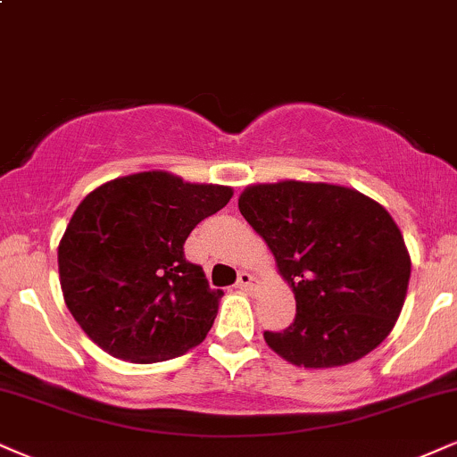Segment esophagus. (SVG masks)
<instances>
[{"label": "esophagus", "mask_w": 457, "mask_h": 457, "mask_svg": "<svg viewBox=\"0 0 457 457\" xmlns=\"http://www.w3.org/2000/svg\"><path fill=\"white\" fill-rule=\"evenodd\" d=\"M236 287L249 291L253 287V277H251V274L249 272H240L238 274V281H236Z\"/></svg>", "instance_id": "34e87169"}]
</instances>
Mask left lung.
I'll return each mask as SVG.
<instances>
[{"instance_id":"obj_1","label":"left lung","mask_w":457,"mask_h":457,"mask_svg":"<svg viewBox=\"0 0 457 457\" xmlns=\"http://www.w3.org/2000/svg\"><path fill=\"white\" fill-rule=\"evenodd\" d=\"M238 208L295 295L294 323L263 332L268 347L295 366L337 368L387 338L411 257L378 202L349 187L281 180L246 187Z\"/></svg>"}]
</instances>
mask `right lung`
<instances>
[{"label": "right lung", "mask_w": 457, "mask_h": 457, "mask_svg": "<svg viewBox=\"0 0 457 457\" xmlns=\"http://www.w3.org/2000/svg\"><path fill=\"white\" fill-rule=\"evenodd\" d=\"M232 195V187L153 170L104 183L80 202L59 243V278L93 343L119 360L155 364L206 338L223 291L185 260L183 245Z\"/></svg>", "instance_id": "1"}]
</instances>
